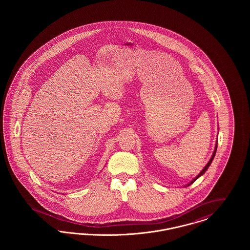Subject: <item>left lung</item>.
I'll return each instance as SVG.
<instances>
[{"label":"left lung","instance_id":"left-lung-1","mask_svg":"<svg viewBox=\"0 0 250 250\" xmlns=\"http://www.w3.org/2000/svg\"><path fill=\"white\" fill-rule=\"evenodd\" d=\"M216 149H217V141H216V144H215V146H214V153H213V155H212V156H211L210 160L208 161V163L206 164V166L202 168V171H201V172H200V173H199V174H198V175H197V176H196L195 178L193 179L192 181H190V182H189V183H188V184L187 186H185V188H187V187H188V186H190V185H192V184H193V183H194V182H195V181H196L197 179L199 178V177H201L202 175H203V174L205 173V171H206V170L208 169V167H210V165H211L212 161L214 160V155H215V153H216Z\"/></svg>","mask_w":250,"mask_h":250}]
</instances>
